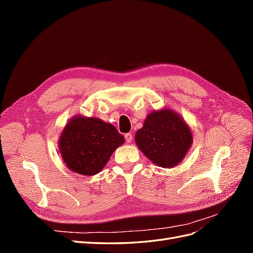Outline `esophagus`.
I'll list each match as a JSON object with an SVG mask.
<instances>
[{
    "instance_id": "esophagus-1",
    "label": "esophagus",
    "mask_w": 253,
    "mask_h": 253,
    "mask_svg": "<svg viewBox=\"0 0 253 253\" xmlns=\"http://www.w3.org/2000/svg\"><path fill=\"white\" fill-rule=\"evenodd\" d=\"M125 137H126V142H127V143L132 142V140H133V135H132L131 133H127V134H126V135H125Z\"/></svg>"
}]
</instances>
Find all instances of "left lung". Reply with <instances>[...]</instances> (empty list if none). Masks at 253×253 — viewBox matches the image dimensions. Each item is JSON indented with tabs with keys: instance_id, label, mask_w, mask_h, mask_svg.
Wrapping results in <instances>:
<instances>
[{
	"instance_id": "1",
	"label": "left lung",
	"mask_w": 253,
	"mask_h": 253,
	"mask_svg": "<svg viewBox=\"0 0 253 253\" xmlns=\"http://www.w3.org/2000/svg\"><path fill=\"white\" fill-rule=\"evenodd\" d=\"M135 142L153 164L170 169L185 158L192 147L193 135L179 114L165 108L148 115L135 134Z\"/></svg>"
}]
</instances>
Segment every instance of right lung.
Returning a JSON list of instances; mask_svg holds the SVG:
<instances>
[{
	"mask_svg": "<svg viewBox=\"0 0 253 253\" xmlns=\"http://www.w3.org/2000/svg\"><path fill=\"white\" fill-rule=\"evenodd\" d=\"M59 151L71 171L93 176L100 172L125 137L112 124L96 117L74 116L59 137Z\"/></svg>",
	"mask_w": 253,
	"mask_h": 253,
	"instance_id": "obj_1",
	"label": "right lung"
}]
</instances>
